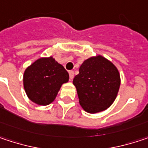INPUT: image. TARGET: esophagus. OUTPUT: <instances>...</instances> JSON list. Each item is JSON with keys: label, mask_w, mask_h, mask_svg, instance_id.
Returning <instances> with one entry per match:
<instances>
[{"label": "esophagus", "mask_w": 148, "mask_h": 148, "mask_svg": "<svg viewBox=\"0 0 148 148\" xmlns=\"http://www.w3.org/2000/svg\"><path fill=\"white\" fill-rule=\"evenodd\" d=\"M69 78H70V79H74V71H73V70H70V71H69Z\"/></svg>", "instance_id": "esophagus-1"}]
</instances>
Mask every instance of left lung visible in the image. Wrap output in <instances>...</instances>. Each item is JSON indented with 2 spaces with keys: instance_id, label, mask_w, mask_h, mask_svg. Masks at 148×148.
<instances>
[{
  "instance_id": "1",
  "label": "left lung",
  "mask_w": 148,
  "mask_h": 148,
  "mask_svg": "<svg viewBox=\"0 0 148 148\" xmlns=\"http://www.w3.org/2000/svg\"><path fill=\"white\" fill-rule=\"evenodd\" d=\"M79 104L90 114L101 112L115 100L120 77L117 68L101 56L88 58L74 78Z\"/></svg>"
}]
</instances>
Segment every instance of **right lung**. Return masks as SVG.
<instances>
[{"instance_id": "right-lung-1", "label": "right lung", "mask_w": 148, "mask_h": 148, "mask_svg": "<svg viewBox=\"0 0 148 148\" xmlns=\"http://www.w3.org/2000/svg\"><path fill=\"white\" fill-rule=\"evenodd\" d=\"M69 75L51 57L42 58L28 67L23 74V86L28 97L38 105L46 106L54 101Z\"/></svg>"}]
</instances>
